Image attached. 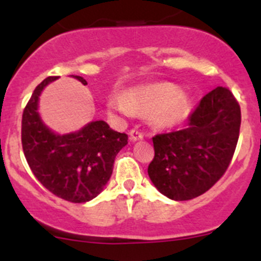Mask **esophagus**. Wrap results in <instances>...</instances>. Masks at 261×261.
I'll list each match as a JSON object with an SVG mask.
<instances>
[{
  "mask_svg": "<svg viewBox=\"0 0 261 261\" xmlns=\"http://www.w3.org/2000/svg\"><path fill=\"white\" fill-rule=\"evenodd\" d=\"M130 139H131V140H133V141L141 140V139H144L143 131L139 130V128H133V130L130 131Z\"/></svg>",
  "mask_w": 261,
  "mask_h": 261,
  "instance_id": "34e87169",
  "label": "esophagus"
}]
</instances>
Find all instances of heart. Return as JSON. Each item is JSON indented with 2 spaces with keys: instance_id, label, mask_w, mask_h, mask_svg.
<instances>
[{
  "instance_id": "obj_1",
  "label": "heart",
  "mask_w": 261,
  "mask_h": 261,
  "mask_svg": "<svg viewBox=\"0 0 261 261\" xmlns=\"http://www.w3.org/2000/svg\"><path fill=\"white\" fill-rule=\"evenodd\" d=\"M110 109L130 115L133 110L155 114L158 125L169 127L181 122L191 112V101L172 83H158L130 89L126 99L114 96L109 101Z\"/></svg>"
}]
</instances>
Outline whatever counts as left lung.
Returning <instances> with one entry per match:
<instances>
[{
    "label": "left lung",
    "mask_w": 261,
    "mask_h": 261,
    "mask_svg": "<svg viewBox=\"0 0 261 261\" xmlns=\"http://www.w3.org/2000/svg\"><path fill=\"white\" fill-rule=\"evenodd\" d=\"M241 111L226 87L207 93L183 130L152 138L154 159L147 174L158 191L174 201L201 196L225 174L238 145Z\"/></svg>",
    "instance_id": "8db88e82"
}]
</instances>
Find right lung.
Wrapping results in <instances>:
<instances>
[{
    "label": "right lung",
    "instance_id": "obj_1",
    "mask_svg": "<svg viewBox=\"0 0 261 261\" xmlns=\"http://www.w3.org/2000/svg\"><path fill=\"white\" fill-rule=\"evenodd\" d=\"M73 77L87 84L80 75ZM57 78L41 82L23 109L21 143L36 179L59 198L83 203L101 193L128 136L112 130L105 121H93L68 135L51 133L39 117L38 101L44 87Z\"/></svg>",
    "mask_w": 261,
    "mask_h": 261
}]
</instances>
